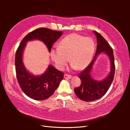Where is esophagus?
<instances>
[{"mask_svg": "<svg viewBox=\"0 0 130 130\" xmlns=\"http://www.w3.org/2000/svg\"><path fill=\"white\" fill-rule=\"evenodd\" d=\"M64 78H66V79H68V78H70L72 77V76L70 75H68L67 74H65L64 75Z\"/></svg>", "mask_w": 130, "mask_h": 130, "instance_id": "34e87169", "label": "esophagus"}]
</instances>
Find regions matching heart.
Masks as SVG:
<instances>
[{
    "label": "heart",
    "instance_id": "1",
    "mask_svg": "<svg viewBox=\"0 0 130 130\" xmlns=\"http://www.w3.org/2000/svg\"><path fill=\"white\" fill-rule=\"evenodd\" d=\"M95 51V44L89 37L70 34L61 41L58 46L50 51V57L57 68L62 70L68 61L73 69H84L91 62Z\"/></svg>",
    "mask_w": 130,
    "mask_h": 130
}]
</instances>
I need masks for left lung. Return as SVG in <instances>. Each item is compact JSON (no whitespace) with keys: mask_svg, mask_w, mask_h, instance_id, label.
I'll use <instances>...</instances> for the list:
<instances>
[{"mask_svg":"<svg viewBox=\"0 0 130 130\" xmlns=\"http://www.w3.org/2000/svg\"><path fill=\"white\" fill-rule=\"evenodd\" d=\"M93 32L97 39V47L95 56L87 67L78 75V77L81 80V84L79 87L74 89L76 95L81 100L87 102L98 100L105 95L112 83L115 72L112 48L99 33L95 31H93ZM102 52L106 54L110 58V72L104 79L97 81L91 77L90 73L97 56Z\"/></svg>","mask_w":130,"mask_h":130,"instance_id":"left-lung-1","label":"left lung"}]
</instances>
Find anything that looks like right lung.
Wrapping results in <instances>:
<instances>
[{"instance_id": "right-lung-1", "label": "right lung", "mask_w": 130, "mask_h": 130, "mask_svg": "<svg viewBox=\"0 0 130 130\" xmlns=\"http://www.w3.org/2000/svg\"><path fill=\"white\" fill-rule=\"evenodd\" d=\"M63 34L62 31L41 27L27 34L23 39L15 53V72L19 86L26 95L36 100H44L54 94L63 79L64 73L49 65L45 72L35 75L26 70L23 61V55L28 41L38 40L43 42L50 52L54 43Z\"/></svg>"}]
</instances>
